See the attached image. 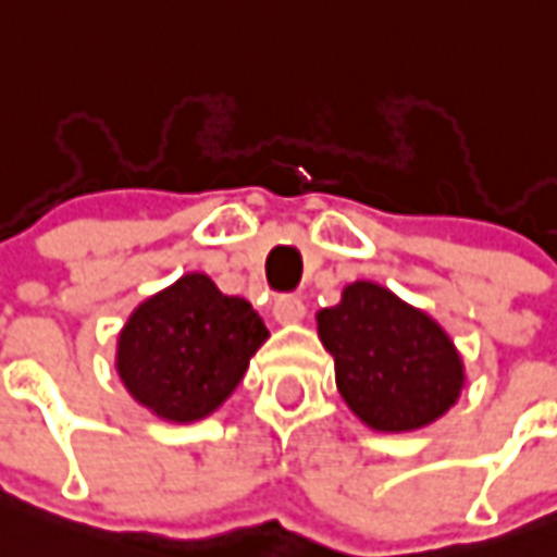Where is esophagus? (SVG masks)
<instances>
[{
  "mask_svg": "<svg viewBox=\"0 0 557 557\" xmlns=\"http://www.w3.org/2000/svg\"><path fill=\"white\" fill-rule=\"evenodd\" d=\"M273 317L282 325H296V322L305 319V301L299 296H278L273 301Z\"/></svg>",
  "mask_w": 557,
  "mask_h": 557,
  "instance_id": "1",
  "label": "esophagus"
}]
</instances>
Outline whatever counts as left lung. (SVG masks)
<instances>
[{
  "instance_id": "left-lung-1",
  "label": "left lung",
  "mask_w": 557,
  "mask_h": 557,
  "mask_svg": "<svg viewBox=\"0 0 557 557\" xmlns=\"http://www.w3.org/2000/svg\"><path fill=\"white\" fill-rule=\"evenodd\" d=\"M348 409L377 433H409L454 407L465 386L454 339L424 310L374 282H355L317 313Z\"/></svg>"
}]
</instances>
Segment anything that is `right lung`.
Returning a JSON list of instances; mask_svg holds the SVG:
<instances>
[{
  "mask_svg": "<svg viewBox=\"0 0 557 557\" xmlns=\"http://www.w3.org/2000/svg\"><path fill=\"white\" fill-rule=\"evenodd\" d=\"M267 337L247 299L188 273L133 310L119 334L115 369L141 407L191 424L230 398Z\"/></svg>",
  "mask_w": 557,
  "mask_h": 557,
  "instance_id": "right-lung-1",
  "label": "right lung"
}]
</instances>
